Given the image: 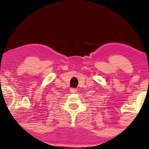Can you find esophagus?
<instances>
[{"mask_svg": "<svg viewBox=\"0 0 149 149\" xmlns=\"http://www.w3.org/2000/svg\"><path fill=\"white\" fill-rule=\"evenodd\" d=\"M70 92L71 93H76L77 92V90L75 88H71L70 89Z\"/></svg>", "mask_w": 149, "mask_h": 149, "instance_id": "1", "label": "esophagus"}]
</instances>
